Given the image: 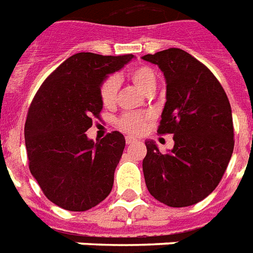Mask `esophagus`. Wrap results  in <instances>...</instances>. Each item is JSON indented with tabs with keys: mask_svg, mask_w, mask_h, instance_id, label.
Returning a JSON list of instances; mask_svg holds the SVG:
<instances>
[{
	"mask_svg": "<svg viewBox=\"0 0 253 253\" xmlns=\"http://www.w3.org/2000/svg\"><path fill=\"white\" fill-rule=\"evenodd\" d=\"M135 142H136V138H134V136H126V144H132Z\"/></svg>",
	"mask_w": 253,
	"mask_h": 253,
	"instance_id": "esophagus-1",
	"label": "esophagus"
}]
</instances>
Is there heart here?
Returning <instances> with one entry per match:
<instances>
[{
    "mask_svg": "<svg viewBox=\"0 0 253 253\" xmlns=\"http://www.w3.org/2000/svg\"><path fill=\"white\" fill-rule=\"evenodd\" d=\"M130 80L144 93L154 91L156 87V75L154 69L148 65H139L135 67L128 72ZM118 79L114 75L105 77L99 85V98L103 106H113L117 101V93H118ZM152 119V114L146 113H125L119 117L118 126L122 130L130 132V134H139L143 128L147 126V123Z\"/></svg>",
    "mask_w": 253,
    "mask_h": 253,
    "instance_id": "obj_1",
    "label": "heart"
}]
</instances>
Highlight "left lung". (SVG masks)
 I'll list each match as a JSON object with an SVG mask.
<instances>
[{
	"instance_id": "1",
	"label": "left lung",
	"mask_w": 253,
	"mask_h": 253,
	"mask_svg": "<svg viewBox=\"0 0 253 253\" xmlns=\"http://www.w3.org/2000/svg\"><path fill=\"white\" fill-rule=\"evenodd\" d=\"M143 59L164 72L167 102L158 132L173 134L174 140L166 154L146 142V185L162 204L186 208L206 198L226 172L235 144L231 105L211 71L184 49Z\"/></svg>"
}]
</instances>
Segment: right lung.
<instances>
[{
  "instance_id": "right-lung-1",
  "label": "right lung",
  "mask_w": 253,
  "mask_h": 253,
  "mask_svg": "<svg viewBox=\"0 0 253 253\" xmlns=\"http://www.w3.org/2000/svg\"><path fill=\"white\" fill-rule=\"evenodd\" d=\"M132 57L75 53L34 95L25 125L29 168L43 194L59 208L86 211L110 194L125 136L113 131L94 143L85 131L94 119H102V80Z\"/></svg>"
}]
</instances>
